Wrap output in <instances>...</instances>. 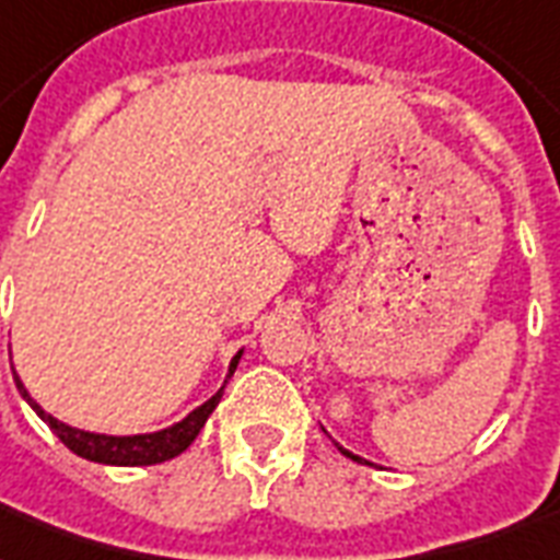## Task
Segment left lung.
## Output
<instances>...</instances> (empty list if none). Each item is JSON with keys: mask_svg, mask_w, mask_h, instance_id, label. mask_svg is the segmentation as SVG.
<instances>
[{"mask_svg": "<svg viewBox=\"0 0 560 560\" xmlns=\"http://www.w3.org/2000/svg\"><path fill=\"white\" fill-rule=\"evenodd\" d=\"M334 444H337V442H334ZM337 451H340L342 456H349V459H354V462H366V459H360V456H354V453H351V451H346V447H340V444H337ZM366 465H369V462H366Z\"/></svg>", "mask_w": 560, "mask_h": 560, "instance_id": "left-lung-1", "label": "left lung"}]
</instances>
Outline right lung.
I'll use <instances>...</instances> for the list:
<instances>
[{"mask_svg":"<svg viewBox=\"0 0 560 560\" xmlns=\"http://www.w3.org/2000/svg\"><path fill=\"white\" fill-rule=\"evenodd\" d=\"M241 354H244V351H237L235 358H232V363H229L226 381L237 369ZM226 381H223V386H220V389L214 392L206 404H200V407L194 409V412H188L183 421H177L174 427H165V430H160V433L104 435V433H86V430H78V427H69L63 424V421H57L55 416H48L46 409L31 398L28 389L22 386L20 374L13 372V383H16V389H20L22 398L28 400L31 409H34V412H37L48 427H51V433H55L57 439L69 447V451L78 453L81 459L101 462V465H121V468H136V465H160V462H168L174 459V456H179V453L186 451L188 444L200 435L206 418L214 412V407H218L220 398H223Z\"/></svg>","mask_w":560,"mask_h":560,"instance_id":"obj_1","label":"right lung"}]
</instances>
